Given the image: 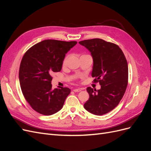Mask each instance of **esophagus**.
Returning <instances> with one entry per match:
<instances>
[{
    "mask_svg": "<svg viewBox=\"0 0 151 151\" xmlns=\"http://www.w3.org/2000/svg\"><path fill=\"white\" fill-rule=\"evenodd\" d=\"M74 91V92H80V91H81V89H79V88H77V89H74V90H73Z\"/></svg>",
    "mask_w": 151,
    "mask_h": 151,
    "instance_id": "34e87169",
    "label": "esophagus"
}]
</instances>
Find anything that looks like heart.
Wrapping results in <instances>:
<instances>
[{
  "label": "heart",
  "instance_id": "b5f03b06",
  "mask_svg": "<svg viewBox=\"0 0 151 151\" xmlns=\"http://www.w3.org/2000/svg\"><path fill=\"white\" fill-rule=\"evenodd\" d=\"M67 58H68V57H65V58L63 59V65H65L66 62H67Z\"/></svg>",
  "mask_w": 151,
  "mask_h": 151
}]
</instances>
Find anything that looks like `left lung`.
Returning a JSON list of instances; mask_svg holds the SVG:
<instances>
[{
  "label": "left lung",
  "instance_id": "left-lung-1",
  "mask_svg": "<svg viewBox=\"0 0 151 151\" xmlns=\"http://www.w3.org/2000/svg\"><path fill=\"white\" fill-rule=\"evenodd\" d=\"M91 53L93 59L91 76L101 89L88 87L89 98L84 105L87 111L96 115L111 111L119 104L128 84V64L122 50L118 45L102 39L94 38L79 42Z\"/></svg>",
  "mask_w": 151,
  "mask_h": 151
}]
</instances>
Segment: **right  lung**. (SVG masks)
Returning a JSON list of instances; mask_svg holds the SVG:
<instances>
[{"label":"right lung","mask_w":151,"mask_h":151,"mask_svg":"<svg viewBox=\"0 0 151 151\" xmlns=\"http://www.w3.org/2000/svg\"><path fill=\"white\" fill-rule=\"evenodd\" d=\"M77 43L43 40L31 47L22 58L19 72L22 93L31 108L42 115L60 111L70 93L68 88L53 89L51 74L61 70L65 54Z\"/></svg>","instance_id":"1"}]
</instances>
